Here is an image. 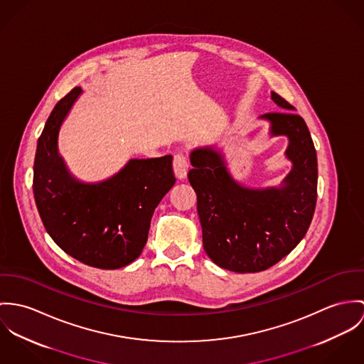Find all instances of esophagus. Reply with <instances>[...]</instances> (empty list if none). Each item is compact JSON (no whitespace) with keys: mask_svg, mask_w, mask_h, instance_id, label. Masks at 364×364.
Here are the masks:
<instances>
[{"mask_svg":"<svg viewBox=\"0 0 364 364\" xmlns=\"http://www.w3.org/2000/svg\"><path fill=\"white\" fill-rule=\"evenodd\" d=\"M173 170H174V174L177 178H180V180L186 178V176L188 173V161H187L186 155H183V154L174 155Z\"/></svg>","mask_w":364,"mask_h":364,"instance_id":"esophagus-1","label":"esophagus"}]
</instances>
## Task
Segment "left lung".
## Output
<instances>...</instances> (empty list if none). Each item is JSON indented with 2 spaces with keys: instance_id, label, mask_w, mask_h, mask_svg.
<instances>
[{
  "instance_id": "left-lung-1",
  "label": "left lung",
  "mask_w": 364,
  "mask_h": 364,
  "mask_svg": "<svg viewBox=\"0 0 364 364\" xmlns=\"http://www.w3.org/2000/svg\"><path fill=\"white\" fill-rule=\"evenodd\" d=\"M272 100L282 109L262 116L274 135H287V158L293 168L281 188L250 190L228 173L212 148L191 154L188 181L197 194L202 242L208 257L235 272H261L287 255L306 236L317 202V154L306 122L281 95Z\"/></svg>"
}]
</instances>
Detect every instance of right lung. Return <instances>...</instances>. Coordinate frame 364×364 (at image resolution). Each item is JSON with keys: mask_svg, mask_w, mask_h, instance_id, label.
<instances>
[{"mask_svg": "<svg viewBox=\"0 0 364 364\" xmlns=\"http://www.w3.org/2000/svg\"><path fill=\"white\" fill-rule=\"evenodd\" d=\"M68 92L43 128L33 164V194L44 229L82 264L117 269L138 258L148 240L155 208L174 186L171 155L132 159L99 184L74 180L57 152L60 125L81 93Z\"/></svg>", "mask_w": 364, "mask_h": 364, "instance_id": "add662e5", "label": "right lung"}]
</instances>
